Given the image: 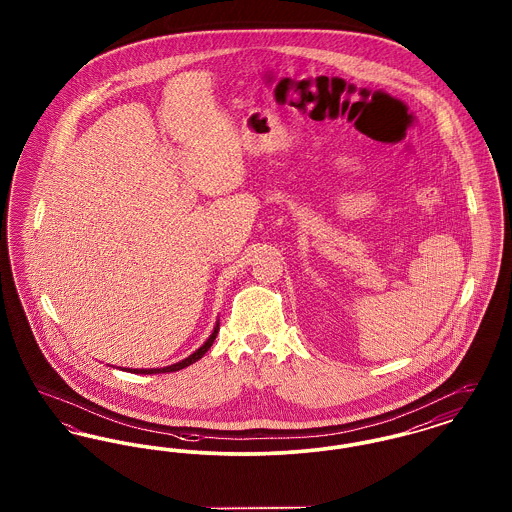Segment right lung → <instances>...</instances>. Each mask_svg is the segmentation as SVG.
I'll list each match as a JSON object with an SVG mask.
<instances>
[{"instance_id": "add662e5", "label": "right lung", "mask_w": 512, "mask_h": 512, "mask_svg": "<svg viewBox=\"0 0 512 512\" xmlns=\"http://www.w3.org/2000/svg\"><path fill=\"white\" fill-rule=\"evenodd\" d=\"M216 334H218V325H216V329L212 332L211 336H209V340L197 350V352H193L189 358H185V360L178 361V363H174V365H168V367H160V369H129V371H133V373H141V375H152V373H170V371H180L183 367H187V365H191V363H195L197 360H201L205 354H207V350L211 348L212 342H214V338H216ZM127 371V369H125Z\"/></svg>"}]
</instances>
